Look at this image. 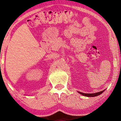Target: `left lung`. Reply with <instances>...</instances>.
I'll use <instances>...</instances> for the list:
<instances>
[{
	"mask_svg": "<svg viewBox=\"0 0 121 121\" xmlns=\"http://www.w3.org/2000/svg\"><path fill=\"white\" fill-rule=\"evenodd\" d=\"M104 91V90L103 91H101L100 92H98V93H91V94H89V93H82V92H79L81 95H83V96H87V97H95V96H99V95L100 94H102V93Z\"/></svg>",
	"mask_w": 121,
	"mask_h": 121,
	"instance_id": "left-lung-1",
	"label": "left lung"
}]
</instances>
